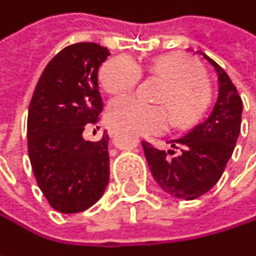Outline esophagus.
Returning a JSON list of instances; mask_svg holds the SVG:
<instances>
[{
  "instance_id": "1",
  "label": "esophagus",
  "mask_w": 256,
  "mask_h": 256,
  "mask_svg": "<svg viewBox=\"0 0 256 256\" xmlns=\"http://www.w3.org/2000/svg\"><path fill=\"white\" fill-rule=\"evenodd\" d=\"M117 133V128L116 126H108V134L110 136H114Z\"/></svg>"
}]
</instances>
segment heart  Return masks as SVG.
Instances as JSON below:
<instances>
[{
  "label": "heart",
  "instance_id": "1",
  "mask_svg": "<svg viewBox=\"0 0 256 256\" xmlns=\"http://www.w3.org/2000/svg\"><path fill=\"white\" fill-rule=\"evenodd\" d=\"M148 68L166 81L157 100L170 110L176 124H190L203 114L209 105L210 92L203 80L202 70L190 58L178 53L157 56ZM139 78V65L126 54L108 59L100 66L98 76L99 86L106 94L128 92ZM166 108L150 106L133 96H120L110 102L106 118L114 126L133 132L158 133L169 124V112Z\"/></svg>",
  "mask_w": 256,
  "mask_h": 256
}]
</instances>
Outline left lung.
I'll use <instances>...</instances> for the list:
<instances>
[{"label": "left lung", "instance_id": "left-lung-1", "mask_svg": "<svg viewBox=\"0 0 256 256\" xmlns=\"http://www.w3.org/2000/svg\"><path fill=\"white\" fill-rule=\"evenodd\" d=\"M202 54L218 74V99L209 117L182 138L169 140L179 150L163 151L142 142L151 175L168 194L194 200L206 194L222 176L234 151L242 123L243 102L227 72L209 56Z\"/></svg>", "mask_w": 256, "mask_h": 256}]
</instances>
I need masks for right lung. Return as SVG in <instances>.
Wrapping results in <instances>:
<instances>
[{
	"instance_id": "obj_1",
	"label": "right lung",
	"mask_w": 256,
	"mask_h": 256,
	"mask_svg": "<svg viewBox=\"0 0 256 256\" xmlns=\"http://www.w3.org/2000/svg\"><path fill=\"white\" fill-rule=\"evenodd\" d=\"M110 52L94 42L60 50L46 66L28 112V154L36 184L53 209L77 214L93 206L110 180V136L82 138L104 110L98 70Z\"/></svg>"
}]
</instances>
